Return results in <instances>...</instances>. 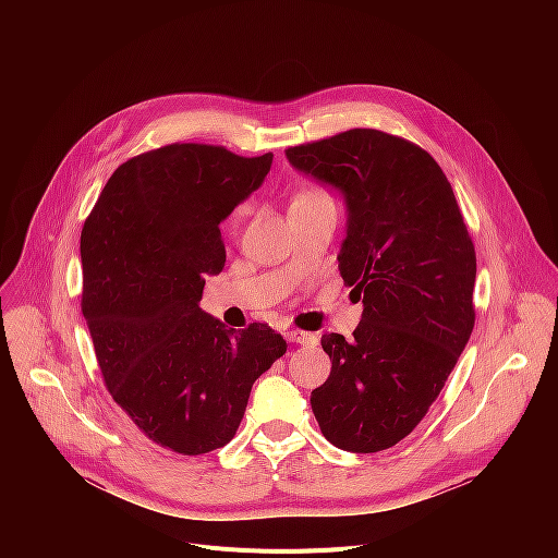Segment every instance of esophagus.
Listing matches in <instances>:
<instances>
[{
	"label": "esophagus",
	"mask_w": 558,
	"mask_h": 558,
	"mask_svg": "<svg viewBox=\"0 0 558 558\" xmlns=\"http://www.w3.org/2000/svg\"><path fill=\"white\" fill-rule=\"evenodd\" d=\"M284 336H287V340L293 342V344H302V347H313V344H317V338H315L313 333H306V331L291 329V331H287Z\"/></svg>",
	"instance_id": "esophagus-1"
}]
</instances>
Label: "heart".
Segmentation results:
<instances>
[{"instance_id": "1", "label": "heart", "mask_w": 558, "mask_h": 558, "mask_svg": "<svg viewBox=\"0 0 558 558\" xmlns=\"http://www.w3.org/2000/svg\"><path fill=\"white\" fill-rule=\"evenodd\" d=\"M313 201H331V198L320 190H304L293 203H313Z\"/></svg>"}]
</instances>
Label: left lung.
I'll return each instance as SVG.
<instances>
[{
    "mask_svg": "<svg viewBox=\"0 0 558 558\" xmlns=\"http://www.w3.org/2000/svg\"><path fill=\"white\" fill-rule=\"evenodd\" d=\"M284 154L342 194L338 263L364 306L351 340L323 336L331 375L311 392L313 415L342 450H386L422 422L470 340L474 245L446 174L411 141L355 128Z\"/></svg>",
    "mask_w": 558,
    "mask_h": 558,
    "instance_id": "8db88e82",
    "label": "left lung"
}]
</instances>
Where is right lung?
<instances>
[{
    "instance_id": "right-lung-1",
    "label": "right lung",
    "mask_w": 558,
    "mask_h": 558,
    "mask_svg": "<svg viewBox=\"0 0 558 558\" xmlns=\"http://www.w3.org/2000/svg\"><path fill=\"white\" fill-rule=\"evenodd\" d=\"M218 145L174 143L130 158L82 231V311L112 400L154 444L205 454L241 426L254 381L287 342L201 308L225 267L220 222L271 170Z\"/></svg>"
}]
</instances>
